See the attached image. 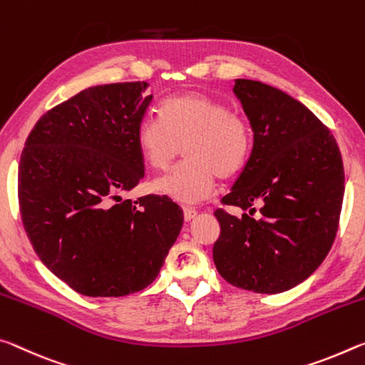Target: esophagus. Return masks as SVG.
I'll return each mask as SVG.
<instances>
[{
  "instance_id": "1",
  "label": "esophagus",
  "mask_w": 365,
  "mask_h": 365,
  "mask_svg": "<svg viewBox=\"0 0 365 365\" xmlns=\"http://www.w3.org/2000/svg\"><path fill=\"white\" fill-rule=\"evenodd\" d=\"M195 215H197V212L194 210V208H184V220H186V222L194 220Z\"/></svg>"
}]
</instances>
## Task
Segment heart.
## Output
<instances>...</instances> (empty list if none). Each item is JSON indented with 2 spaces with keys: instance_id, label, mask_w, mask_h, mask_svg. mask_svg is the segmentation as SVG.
Instances as JSON below:
<instances>
[{
  "instance_id": "heart-1",
  "label": "heart",
  "mask_w": 365,
  "mask_h": 365,
  "mask_svg": "<svg viewBox=\"0 0 365 365\" xmlns=\"http://www.w3.org/2000/svg\"><path fill=\"white\" fill-rule=\"evenodd\" d=\"M145 163L163 170L179 152L186 160L155 179L153 190L182 205H194L213 194L215 178L237 175L252 152V129L241 113L205 93L166 98L160 116L145 115L135 133Z\"/></svg>"
}]
</instances>
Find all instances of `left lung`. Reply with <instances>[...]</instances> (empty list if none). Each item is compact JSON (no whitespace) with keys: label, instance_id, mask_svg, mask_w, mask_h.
<instances>
[{"label":"left lung","instance_id":"8db88e82","mask_svg":"<svg viewBox=\"0 0 365 365\" xmlns=\"http://www.w3.org/2000/svg\"><path fill=\"white\" fill-rule=\"evenodd\" d=\"M254 147L223 205H260L259 218L215 212L218 273L236 288L277 294L307 279L333 246L344 194L338 143L301 101L259 81L236 79ZM250 212H255L252 208Z\"/></svg>","mask_w":365,"mask_h":365}]
</instances>
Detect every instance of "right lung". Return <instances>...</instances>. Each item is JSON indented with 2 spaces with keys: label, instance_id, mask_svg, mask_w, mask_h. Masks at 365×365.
<instances>
[{
  "label": "right lung",
  "instance_id": "add662e5",
  "mask_svg": "<svg viewBox=\"0 0 365 365\" xmlns=\"http://www.w3.org/2000/svg\"><path fill=\"white\" fill-rule=\"evenodd\" d=\"M147 87L86 88L38 119L21 155L17 197L29 241L50 272L83 296L147 288L184 222L168 197L119 195L143 178L135 133L153 98Z\"/></svg>",
  "mask_w": 365,
  "mask_h": 365
}]
</instances>
